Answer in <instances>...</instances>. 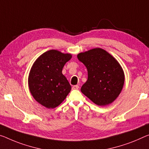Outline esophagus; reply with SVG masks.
<instances>
[{
	"mask_svg": "<svg viewBox=\"0 0 149 149\" xmlns=\"http://www.w3.org/2000/svg\"><path fill=\"white\" fill-rule=\"evenodd\" d=\"M72 90H77V89L79 88V85H74L72 87Z\"/></svg>",
	"mask_w": 149,
	"mask_h": 149,
	"instance_id": "34e87169",
	"label": "esophagus"
}]
</instances>
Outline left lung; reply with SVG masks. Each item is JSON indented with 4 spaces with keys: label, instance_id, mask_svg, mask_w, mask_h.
I'll return each instance as SVG.
<instances>
[{
    "label": "left lung",
    "instance_id": "1",
    "mask_svg": "<svg viewBox=\"0 0 149 149\" xmlns=\"http://www.w3.org/2000/svg\"><path fill=\"white\" fill-rule=\"evenodd\" d=\"M77 57L88 70V79L81 92L98 106L112 103L124 85V72L119 63L100 48L81 52Z\"/></svg>",
    "mask_w": 149,
    "mask_h": 149
}]
</instances>
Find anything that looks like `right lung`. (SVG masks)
Wrapping results in <instances>:
<instances>
[{
    "instance_id": "right-lung-1",
    "label": "right lung",
    "mask_w": 149,
    "mask_h": 149,
    "mask_svg": "<svg viewBox=\"0 0 149 149\" xmlns=\"http://www.w3.org/2000/svg\"><path fill=\"white\" fill-rule=\"evenodd\" d=\"M70 54L56 50L45 52L36 59L29 77L30 91L42 106L53 109L58 106L71 90V86L62 73Z\"/></svg>"
}]
</instances>
